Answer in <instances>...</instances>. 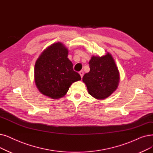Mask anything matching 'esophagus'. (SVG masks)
<instances>
[{"label": "esophagus", "mask_w": 153, "mask_h": 153, "mask_svg": "<svg viewBox=\"0 0 153 153\" xmlns=\"http://www.w3.org/2000/svg\"><path fill=\"white\" fill-rule=\"evenodd\" d=\"M79 74H80L81 78H82V77L84 76V72L83 71H80V72H79Z\"/></svg>", "instance_id": "esophagus-1"}]
</instances>
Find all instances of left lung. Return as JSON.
Masks as SVG:
<instances>
[{"label": "left lung", "mask_w": 153, "mask_h": 153, "mask_svg": "<svg viewBox=\"0 0 153 153\" xmlns=\"http://www.w3.org/2000/svg\"><path fill=\"white\" fill-rule=\"evenodd\" d=\"M90 71L82 77L89 94L97 99L109 97L116 90L119 72L113 58L108 53L104 56H92L89 62Z\"/></svg>", "instance_id": "8db88e82"}]
</instances>
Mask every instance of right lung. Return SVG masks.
<instances>
[{"label": "right lung", "instance_id": "1", "mask_svg": "<svg viewBox=\"0 0 153 153\" xmlns=\"http://www.w3.org/2000/svg\"><path fill=\"white\" fill-rule=\"evenodd\" d=\"M68 56L67 48L57 42L49 46L37 59L34 68L35 82L44 95L52 99L61 98L73 82L81 79L73 69Z\"/></svg>", "mask_w": 153, "mask_h": 153}]
</instances>
